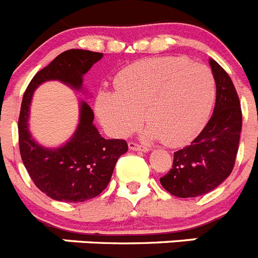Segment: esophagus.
Instances as JSON below:
<instances>
[{"label": "esophagus", "mask_w": 258, "mask_h": 258, "mask_svg": "<svg viewBox=\"0 0 258 258\" xmlns=\"http://www.w3.org/2000/svg\"><path fill=\"white\" fill-rule=\"evenodd\" d=\"M129 145V149L133 150V151H149V147L145 145H141V143H137V142H133V141H131V142L127 143Z\"/></svg>", "instance_id": "obj_1"}]
</instances>
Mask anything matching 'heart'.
Here are the masks:
<instances>
[{
  "instance_id": "obj_1",
  "label": "heart",
  "mask_w": 258,
  "mask_h": 258,
  "mask_svg": "<svg viewBox=\"0 0 258 258\" xmlns=\"http://www.w3.org/2000/svg\"><path fill=\"white\" fill-rule=\"evenodd\" d=\"M116 92L102 90L95 111L109 133L126 137L145 120L149 136L166 146L187 143L206 125L216 98L207 66L183 56H157L133 63L115 79Z\"/></svg>"
}]
</instances>
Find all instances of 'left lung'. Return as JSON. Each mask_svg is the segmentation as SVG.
I'll return each instance as SVG.
<instances>
[{
  "label": "left lung",
  "instance_id": "8db88e82",
  "mask_svg": "<svg viewBox=\"0 0 258 258\" xmlns=\"http://www.w3.org/2000/svg\"><path fill=\"white\" fill-rule=\"evenodd\" d=\"M217 97L212 117L188 146L173 154V165L160 182L177 198H195L214 190L231 174L239 149L241 107L227 72L211 60Z\"/></svg>",
  "mask_w": 258,
  "mask_h": 258
}]
</instances>
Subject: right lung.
Listing matches in <instances>:
<instances>
[{"label": "right lung", "instance_id": "add662e5", "mask_svg": "<svg viewBox=\"0 0 258 258\" xmlns=\"http://www.w3.org/2000/svg\"><path fill=\"white\" fill-rule=\"evenodd\" d=\"M102 58V52L71 49L38 71L27 86L20 106L18 133L20 156L33 183L47 197L59 202H85L107 187L116 161L127 151L124 140H106L93 125L94 113L88 103L80 108V124L68 143L59 149H44L31 138L28 112L32 94L40 84L59 80L75 89L83 76Z\"/></svg>", "mask_w": 258, "mask_h": 258}]
</instances>
